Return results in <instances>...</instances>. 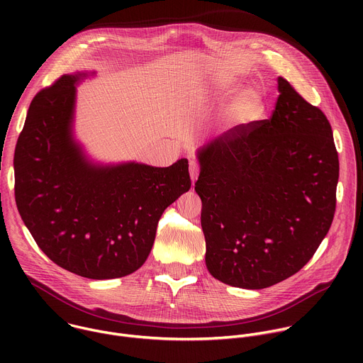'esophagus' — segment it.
Returning <instances> with one entry per match:
<instances>
[{
    "mask_svg": "<svg viewBox=\"0 0 363 363\" xmlns=\"http://www.w3.org/2000/svg\"><path fill=\"white\" fill-rule=\"evenodd\" d=\"M189 175H191V179H192V184H195L198 175H199V165L196 161H191L189 162Z\"/></svg>",
    "mask_w": 363,
    "mask_h": 363,
    "instance_id": "obj_1",
    "label": "esophagus"
}]
</instances>
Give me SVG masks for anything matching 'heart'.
Returning a JSON list of instances; mask_svg holds the SVG:
<instances>
[{
	"mask_svg": "<svg viewBox=\"0 0 363 363\" xmlns=\"http://www.w3.org/2000/svg\"><path fill=\"white\" fill-rule=\"evenodd\" d=\"M235 89V86H233L228 91H233ZM258 105H260V96H258V93L250 90V91H245L241 99L238 100L237 103V111L240 113H250L251 111H254Z\"/></svg>",
	"mask_w": 363,
	"mask_h": 363,
	"instance_id": "1",
	"label": "heart"
}]
</instances>
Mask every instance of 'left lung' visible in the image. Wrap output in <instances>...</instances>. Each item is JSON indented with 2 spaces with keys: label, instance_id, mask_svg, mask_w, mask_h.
Segmentation results:
<instances>
[{
  "label": "left lung",
  "instance_id": "1",
  "mask_svg": "<svg viewBox=\"0 0 363 363\" xmlns=\"http://www.w3.org/2000/svg\"><path fill=\"white\" fill-rule=\"evenodd\" d=\"M270 119L198 149L205 264L217 280L266 289L296 274L326 237L339 160L325 113L283 77Z\"/></svg>",
  "mask_w": 363,
  "mask_h": 363
}]
</instances>
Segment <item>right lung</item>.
Segmentation results:
<instances>
[{
  "label": "right lung",
  "mask_w": 363,
  "mask_h": 363,
  "mask_svg": "<svg viewBox=\"0 0 363 363\" xmlns=\"http://www.w3.org/2000/svg\"><path fill=\"white\" fill-rule=\"evenodd\" d=\"M94 72L65 74L38 91L18 136L16 201L41 251L77 276L108 280L136 272L158 221L191 188L188 160L168 168L91 161L73 132L76 86Z\"/></svg>",
  "instance_id": "right-lung-1"
}]
</instances>
